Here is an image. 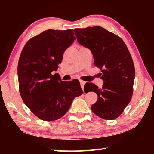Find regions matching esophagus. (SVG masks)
I'll return each instance as SVG.
<instances>
[{
  "label": "esophagus",
  "instance_id": "esophagus-1",
  "mask_svg": "<svg viewBox=\"0 0 154 154\" xmlns=\"http://www.w3.org/2000/svg\"><path fill=\"white\" fill-rule=\"evenodd\" d=\"M80 85H81V87H82V90H83V87H84V85H85V82L82 81V80H80Z\"/></svg>",
  "mask_w": 154,
  "mask_h": 154
}]
</instances>
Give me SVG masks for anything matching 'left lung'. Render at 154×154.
I'll list each match as a JSON object with an SVG mask.
<instances>
[{
    "instance_id": "left-lung-1",
    "label": "left lung",
    "mask_w": 154,
    "mask_h": 154,
    "mask_svg": "<svg viewBox=\"0 0 154 154\" xmlns=\"http://www.w3.org/2000/svg\"><path fill=\"white\" fill-rule=\"evenodd\" d=\"M74 34L79 44L91 50L94 65L102 72V88L88 83L89 91L97 94L92 112L104 119L117 118L133 94L135 68L127 45L120 37L100 26L75 29Z\"/></svg>"
}]
</instances>
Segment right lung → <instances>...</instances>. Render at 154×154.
<instances>
[{
    "mask_svg": "<svg viewBox=\"0 0 154 154\" xmlns=\"http://www.w3.org/2000/svg\"><path fill=\"white\" fill-rule=\"evenodd\" d=\"M76 39L72 29L46 30L26 44L18 64L19 91L26 105L42 120L62 118L74 97L83 94L76 79L62 81L57 74L63 54Z\"/></svg>",
    "mask_w": 154,
    "mask_h": 154,
    "instance_id": "right-lung-1",
    "label": "right lung"
}]
</instances>
